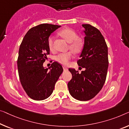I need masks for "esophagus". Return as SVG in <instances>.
<instances>
[{
	"instance_id": "esophagus-1",
	"label": "esophagus",
	"mask_w": 129,
	"mask_h": 129,
	"mask_svg": "<svg viewBox=\"0 0 129 129\" xmlns=\"http://www.w3.org/2000/svg\"><path fill=\"white\" fill-rule=\"evenodd\" d=\"M63 69H64V71H68V68H67L66 67H65V66H63Z\"/></svg>"
}]
</instances>
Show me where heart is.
Here are the masks:
<instances>
[{"instance_id": "1", "label": "heart", "mask_w": 129, "mask_h": 129, "mask_svg": "<svg viewBox=\"0 0 129 129\" xmlns=\"http://www.w3.org/2000/svg\"><path fill=\"white\" fill-rule=\"evenodd\" d=\"M59 35L67 42L70 43L69 47L72 51L77 53L81 51L83 46V42L80 38H78V34L75 31L71 28H64L59 31ZM53 43L54 37L53 36H49L48 38V45L50 50L53 49ZM72 53L71 51H68L59 54L55 57V59L61 64L67 65L72 58Z\"/></svg>"}]
</instances>
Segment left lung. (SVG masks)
I'll list each match as a JSON object with an SVG mask.
<instances>
[{
  "instance_id": "left-lung-1",
  "label": "left lung",
  "mask_w": 129,
  "mask_h": 129,
  "mask_svg": "<svg viewBox=\"0 0 129 129\" xmlns=\"http://www.w3.org/2000/svg\"><path fill=\"white\" fill-rule=\"evenodd\" d=\"M82 26L84 28L85 37L83 50L77 63L85 70L79 74L75 69H69L72 78L68 87L74 99L87 101L94 97L103 88L109 62L108 47L100 31L90 24H83Z\"/></svg>"
}]
</instances>
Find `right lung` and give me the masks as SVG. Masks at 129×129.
Wrapping results in <instances>:
<instances>
[{"instance_id":"obj_1","label":"right lung","mask_w":129,"mask_h":129,"mask_svg":"<svg viewBox=\"0 0 129 129\" xmlns=\"http://www.w3.org/2000/svg\"><path fill=\"white\" fill-rule=\"evenodd\" d=\"M59 27L49 24L34 26L27 32L20 46L17 59L19 78L25 91L35 100L50 97L63 72L62 66L56 61L48 68L43 65L50 54L48 38Z\"/></svg>"}]
</instances>
